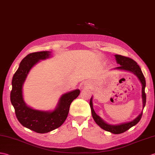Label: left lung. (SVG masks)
<instances>
[{"label":"left lung","mask_w":155,"mask_h":155,"mask_svg":"<svg viewBox=\"0 0 155 155\" xmlns=\"http://www.w3.org/2000/svg\"><path fill=\"white\" fill-rule=\"evenodd\" d=\"M116 58L117 63L120 64V67H116V69H121V70H125L127 71H130L131 73H134L137 77H138L139 81H141L142 84V98H143V107H145L146 104V94L145 92V86H146V81L145 77L142 73L141 68L137 64L135 61L129 57L122 56L120 55H115ZM90 106H91L92 115L93 119H94L96 123L98 124L99 126L102 128L104 130L107 131H109L112 133L114 134H122L125 131H126L128 129L134 126L141 119L143 111L139 115V116L135 118L134 120H133L130 122L125 124H122L120 125H111L106 124V122H104L101 118H100L98 115H97L95 111L93 109L92 106V98H91V101H90Z\"/></svg>","instance_id":"8db88e82"}]
</instances>
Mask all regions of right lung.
I'll return each mask as SVG.
<instances>
[{
	"instance_id": "1",
	"label": "right lung",
	"mask_w": 155,
	"mask_h": 155,
	"mask_svg": "<svg viewBox=\"0 0 155 155\" xmlns=\"http://www.w3.org/2000/svg\"><path fill=\"white\" fill-rule=\"evenodd\" d=\"M49 55V51L28 54L21 60L12 81L10 101L18 120L24 127L39 134L48 133L59 127L67 119L71 104L80 94L79 90H75L63 94L57 108L51 112L33 110L26 105L23 99L22 86L29 71L39 60L48 58Z\"/></svg>"
}]
</instances>
